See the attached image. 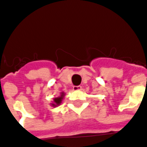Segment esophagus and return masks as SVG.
<instances>
[{
	"mask_svg": "<svg viewBox=\"0 0 147 147\" xmlns=\"http://www.w3.org/2000/svg\"><path fill=\"white\" fill-rule=\"evenodd\" d=\"M82 90L81 86H73V90H75V91H79V90Z\"/></svg>",
	"mask_w": 147,
	"mask_h": 147,
	"instance_id": "obj_1",
	"label": "esophagus"
}]
</instances>
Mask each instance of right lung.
<instances>
[{"label": "right lung", "instance_id": "right-lung-1", "mask_svg": "<svg viewBox=\"0 0 147 147\" xmlns=\"http://www.w3.org/2000/svg\"><path fill=\"white\" fill-rule=\"evenodd\" d=\"M65 93L64 92H61V93H60L59 96H57V97H54L53 98V101H52V103H51V105L52 107H57V106H59L61 105V104L62 103V100L64 97H65Z\"/></svg>", "mask_w": 147, "mask_h": 147}]
</instances>
